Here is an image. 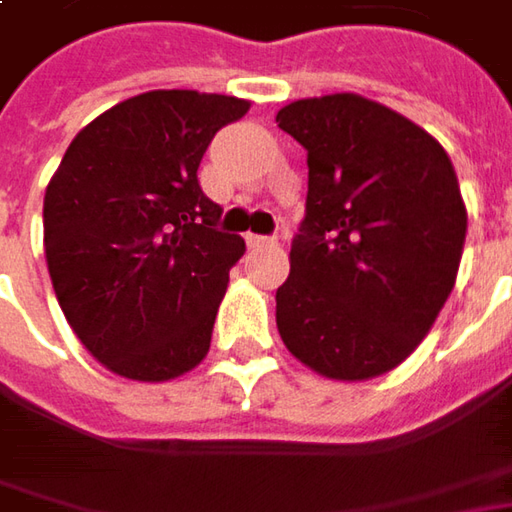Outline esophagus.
I'll use <instances>...</instances> for the list:
<instances>
[{
    "mask_svg": "<svg viewBox=\"0 0 512 512\" xmlns=\"http://www.w3.org/2000/svg\"><path fill=\"white\" fill-rule=\"evenodd\" d=\"M273 236H259V233H247V247H267L273 245Z\"/></svg>",
    "mask_w": 512,
    "mask_h": 512,
    "instance_id": "1",
    "label": "esophagus"
}]
</instances>
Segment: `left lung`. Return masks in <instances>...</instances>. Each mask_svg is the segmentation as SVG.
I'll return each instance as SVG.
<instances>
[{
  "label": "left lung",
  "instance_id": "1",
  "mask_svg": "<svg viewBox=\"0 0 512 512\" xmlns=\"http://www.w3.org/2000/svg\"><path fill=\"white\" fill-rule=\"evenodd\" d=\"M276 122L307 150L279 336L322 376L373 379L416 350L456 285L467 210L453 162L402 113L353 93L290 102Z\"/></svg>",
  "mask_w": 512,
  "mask_h": 512
}]
</instances>
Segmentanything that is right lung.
I'll return each instance as SVG.
<instances>
[{
    "mask_svg": "<svg viewBox=\"0 0 512 512\" xmlns=\"http://www.w3.org/2000/svg\"><path fill=\"white\" fill-rule=\"evenodd\" d=\"M250 102L150 90L76 133L45 190V259L65 319L108 370L165 382L205 359L245 253L199 185L216 130Z\"/></svg>",
    "mask_w": 512,
    "mask_h": 512,
    "instance_id": "add662e5",
    "label": "right lung"
}]
</instances>
